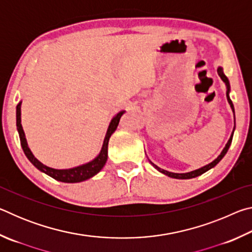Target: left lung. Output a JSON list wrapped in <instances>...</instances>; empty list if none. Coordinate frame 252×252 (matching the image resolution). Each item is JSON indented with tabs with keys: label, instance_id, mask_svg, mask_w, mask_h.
Listing matches in <instances>:
<instances>
[{
	"label": "left lung",
	"instance_id": "obj_1",
	"mask_svg": "<svg viewBox=\"0 0 252 252\" xmlns=\"http://www.w3.org/2000/svg\"><path fill=\"white\" fill-rule=\"evenodd\" d=\"M218 74H219V76L221 78V80H222L223 82H224L225 87H227V99H228V102H229L230 106H231V109H232V111L234 112V108H233L232 101H231V99H230V96H229V92H230V84H229V80H228L227 76L224 75L222 67H218ZM234 123H236V122H234ZM233 131H234V127H233ZM233 131H232V134H231V136H230L229 141L227 142V144H225V147H224V149L222 150V152L220 153V156H219L218 158H217L216 160H213V161L211 162V163H209V164H207V165H204V167L200 168V169L194 170V171L187 172V173H173V172H169V171H167V170H163V169L159 168V167H158V165H156L155 163H152V162H151V164H152L153 167H155V168L158 170V171H160L161 173H163V174H165V176H168V177H170V178H174V179H191V178H195V177H198V176H201L202 173L207 172L208 170H210L211 168L215 167V165L218 164L219 162H220V160L222 159V158L224 157V155H225V153H227L228 149H229V147H230V144H231V142H232Z\"/></svg>",
	"mask_w": 252,
	"mask_h": 252
}]
</instances>
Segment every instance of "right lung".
Returning a JSON list of instances; mask_svg holds the SVG:
<instances>
[{"label":"right lung","mask_w":252,"mask_h":252,"mask_svg":"<svg viewBox=\"0 0 252 252\" xmlns=\"http://www.w3.org/2000/svg\"><path fill=\"white\" fill-rule=\"evenodd\" d=\"M21 103H22V102H20V103L16 105V127H18L21 146H22L24 155L27 156V158L30 160V162H31V163L34 165V167L39 169L40 171L44 172L45 174H48V176H50V177H52L53 179H55V180L61 181V182H66V183H75V182L88 180V179H90L93 176H95V174L104 167L105 162H106V160H108V144H109L110 136L114 131L117 130L122 114L126 112V111H120V112H119L117 116L114 117L112 120H111L110 126L108 127V131H106V134H105V138L103 141V146H102L99 156H97L95 159H93L92 161L88 162V163H85V164L79 165V167L59 170V169L46 167V165H44L43 163H41V162L33 156L31 150H30L28 142H27V139H25V134H24L22 125H21Z\"/></svg>","instance_id":"1"}]
</instances>
